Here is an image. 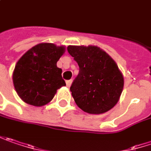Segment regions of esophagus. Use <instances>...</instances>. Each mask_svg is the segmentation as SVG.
<instances>
[{
    "label": "esophagus",
    "mask_w": 151,
    "mask_h": 151,
    "mask_svg": "<svg viewBox=\"0 0 151 151\" xmlns=\"http://www.w3.org/2000/svg\"><path fill=\"white\" fill-rule=\"evenodd\" d=\"M71 83H72V80H68V81H66V85H67V87H70Z\"/></svg>",
    "instance_id": "34e87169"
}]
</instances>
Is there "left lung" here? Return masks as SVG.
I'll return each mask as SVG.
<instances>
[{
    "label": "left lung",
    "instance_id": "1",
    "mask_svg": "<svg viewBox=\"0 0 151 151\" xmlns=\"http://www.w3.org/2000/svg\"><path fill=\"white\" fill-rule=\"evenodd\" d=\"M67 50L79 66V74L70 87L78 107L97 115L112 109L124 85L116 62L96 46H69Z\"/></svg>",
    "mask_w": 151,
    "mask_h": 151
}]
</instances>
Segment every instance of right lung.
Listing matches in <instances>:
<instances>
[{
	"label": "right lung",
	"instance_id": "obj_1",
	"mask_svg": "<svg viewBox=\"0 0 151 151\" xmlns=\"http://www.w3.org/2000/svg\"><path fill=\"white\" fill-rule=\"evenodd\" d=\"M64 52V47L41 43L27 51L15 66L13 85L22 100L34 106L49 103L57 90L65 86L62 70L57 62Z\"/></svg>",
	"mask_w": 151,
	"mask_h": 151
}]
</instances>
